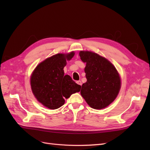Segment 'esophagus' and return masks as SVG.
Listing matches in <instances>:
<instances>
[{
  "mask_svg": "<svg viewBox=\"0 0 150 150\" xmlns=\"http://www.w3.org/2000/svg\"><path fill=\"white\" fill-rule=\"evenodd\" d=\"M76 83L78 84H79V86H81V85H82V82H81V81H77V82H76Z\"/></svg>",
  "mask_w": 150,
  "mask_h": 150,
  "instance_id": "obj_1",
  "label": "esophagus"
}]
</instances>
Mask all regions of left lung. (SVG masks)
I'll list each match as a JSON object with an SVG mask.
<instances>
[{"mask_svg": "<svg viewBox=\"0 0 150 150\" xmlns=\"http://www.w3.org/2000/svg\"><path fill=\"white\" fill-rule=\"evenodd\" d=\"M86 62V83L83 84L81 94L90 107L100 110L115 100L121 87L118 73L111 63L98 54L89 51L79 52Z\"/></svg>", "mask_w": 150, "mask_h": 150, "instance_id": "left-lung-1", "label": "left lung"}]
</instances>
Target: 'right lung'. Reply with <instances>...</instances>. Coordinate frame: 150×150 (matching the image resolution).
Segmentation results:
<instances>
[{
	"instance_id": "obj_1",
	"label": "right lung",
	"mask_w": 150,
	"mask_h": 150,
	"mask_svg": "<svg viewBox=\"0 0 150 150\" xmlns=\"http://www.w3.org/2000/svg\"><path fill=\"white\" fill-rule=\"evenodd\" d=\"M74 55L73 52L56 54L40 63L34 71L30 78L32 91L46 107L51 110L60 108L64 104L65 98L80 91L81 86L69 75H64L63 70L66 59L71 60Z\"/></svg>"
}]
</instances>
